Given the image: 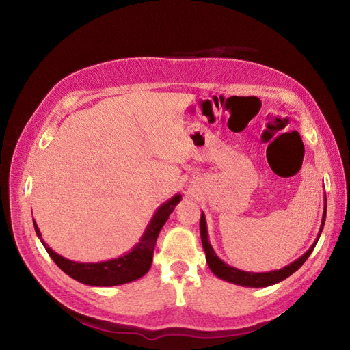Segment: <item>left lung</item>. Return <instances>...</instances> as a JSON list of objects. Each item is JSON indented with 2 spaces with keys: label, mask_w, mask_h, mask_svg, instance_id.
Listing matches in <instances>:
<instances>
[{
  "label": "left lung",
  "mask_w": 350,
  "mask_h": 350,
  "mask_svg": "<svg viewBox=\"0 0 350 350\" xmlns=\"http://www.w3.org/2000/svg\"><path fill=\"white\" fill-rule=\"evenodd\" d=\"M325 213H327V207L324 206L323 221H321L319 238H320L321 230L324 228ZM200 235H201V242H203V248H204V252H206V260H207L210 270L213 271L219 279H224L226 282L235 283V284H239V286H247V288H266V286L279 283V282L284 280L286 278H289L291 274H293L296 270H298L302 266V264L306 261V258L311 256V252L315 248L317 242H319V238H317L315 242L311 245V248L306 251L302 257H299L298 260H295L293 262L289 264V266H286L280 270L267 271V273H251V271H243V270H238L235 267H230V266H228L225 261H221L216 256V252L213 251V247H211L210 242H208L204 213L201 215V219H200Z\"/></svg>",
  "instance_id": "obj_1"
}]
</instances>
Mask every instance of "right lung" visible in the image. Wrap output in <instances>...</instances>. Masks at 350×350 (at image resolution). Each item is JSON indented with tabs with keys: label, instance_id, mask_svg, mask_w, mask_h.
Returning a JSON list of instances; mask_svg holds the SVG:
<instances>
[{
	"label": "right lung",
	"instance_id": "add662e5",
	"mask_svg": "<svg viewBox=\"0 0 350 350\" xmlns=\"http://www.w3.org/2000/svg\"><path fill=\"white\" fill-rule=\"evenodd\" d=\"M181 201V194L174 196L171 200H167L161 207L156 210L154 216L152 217L149 226L146 228L140 242L125 256L118 258L102 261V262H77L71 261L64 257H61L54 250H51L46 243L42 241V235L36 221L33 220L36 235L44 243L51 258L55 261L57 266L67 273L70 278L80 283L89 286H116L130 283L143 278L149 271L153 260V251L156 245V239L159 232L166 224L169 215L172 213L175 206Z\"/></svg>",
	"mask_w": 350,
	"mask_h": 350
}]
</instances>
